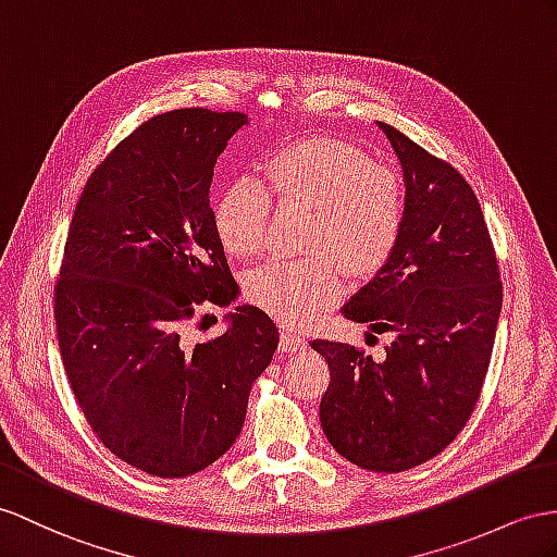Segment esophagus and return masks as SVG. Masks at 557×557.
Here are the masks:
<instances>
[{"instance_id":"esophagus-1","label":"esophagus","mask_w":557,"mask_h":557,"mask_svg":"<svg viewBox=\"0 0 557 557\" xmlns=\"http://www.w3.org/2000/svg\"><path fill=\"white\" fill-rule=\"evenodd\" d=\"M308 344L304 336H298L294 330H289V326H282L280 330V350L282 352H298L304 350Z\"/></svg>"}]
</instances>
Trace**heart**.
I'll return each instance as SVG.
<instances>
[{"mask_svg":"<svg viewBox=\"0 0 557 557\" xmlns=\"http://www.w3.org/2000/svg\"><path fill=\"white\" fill-rule=\"evenodd\" d=\"M263 185L242 178L216 205L225 251L249 259L265 245L273 202L306 209L304 259H275L247 275V298L284 324H306L334 306L344 273L379 275L400 245L407 221L405 181L364 150L338 138H306L268 154Z\"/></svg>","mask_w":557,"mask_h":557,"instance_id":"obj_1","label":"heart"}]
</instances>
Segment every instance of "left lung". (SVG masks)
<instances>
[{
	"label": "left lung",
	"mask_w": 557,
	"mask_h": 557,
	"mask_svg": "<svg viewBox=\"0 0 557 557\" xmlns=\"http://www.w3.org/2000/svg\"><path fill=\"white\" fill-rule=\"evenodd\" d=\"M379 126L405 169V233L386 268L341 312L395 338L381 360L338 341L310 346L332 374L320 403L326 440L355 466L400 473L447 449L473 414L504 287L468 181L395 126Z\"/></svg>",
	"instance_id": "1"
}]
</instances>
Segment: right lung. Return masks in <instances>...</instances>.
I'll use <instances>...</instances> for the list:
<instances>
[{"label": "right lung", "instance_id": "1", "mask_svg": "<svg viewBox=\"0 0 557 557\" xmlns=\"http://www.w3.org/2000/svg\"><path fill=\"white\" fill-rule=\"evenodd\" d=\"M242 124L209 108L138 124L91 171L67 231L53 287L65 374L96 437L148 475H193L231 449L277 348L256 306L207 344L185 338L237 296L209 188Z\"/></svg>", "mask_w": 557, "mask_h": 557}]
</instances>
